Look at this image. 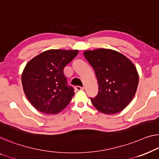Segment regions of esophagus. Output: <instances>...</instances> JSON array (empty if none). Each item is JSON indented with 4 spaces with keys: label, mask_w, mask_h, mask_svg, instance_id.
I'll return each mask as SVG.
<instances>
[{
    "label": "esophagus",
    "mask_w": 159,
    "mask_h": 159,
    "mask_svg": "<svg viewBox=\"0 0 159 159\" xmlns=\"http://www.w3.org/2000/svg\"><path fill=\"white\" fill-rule=\"evenodd\" d=\"M84 89V87H81V86H75V90H76V91H83Z\"/></svg>",
    "instance_id": "esophagus-1"
}]
</instances>
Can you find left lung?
<instances>
[{
  "label": "left lung",
  "mask_w": 159,
  "mask_h": 159,
  "mask_svg": "<svg viewBox=\"0 0 159 159\" xmlns=\"http://www.w3.org/2000/svg\"><path fill=\"white\" fill-rule=\"evenodd\" d=\"M84 55L93 68L98 83V93L91 101L104 114L119 113L136 94L139 74L136 66L116 51L98 48L86 51Z\"/></svg>",
  "instance_id": "1"
}]
</instances>
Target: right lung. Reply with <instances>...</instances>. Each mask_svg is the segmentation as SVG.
<instances>
[{
	"mask_svg": "<svg viewBox=\"0 0 159 159\" xmlns=\"http://www.w3.org/2000/svg\"><path fill=\"white\" fill-rule=\"evenodd\" d=\"M78 53V50L51 49L27 63L21 81L25 96L35 109L57 114L68 105L75 92L67 85L63 68Z\"/></svg>",
	"mask_w": 159,
	"mask_h": 159,
	"instance_id": "add662e5",
	"label": "right lung"
}]
</instances>
